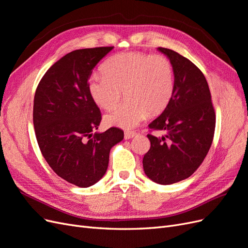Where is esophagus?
<instances>
[{
	"label": "esophagus",
	"instance_id": "obj_1",
	"mask_svg": "<svg viewBox=\"0 0 248 248\" xmlns=\"http://www.w3.org/2000/svg\"><path fill=\"white\" fill-rule=\"evenodd\" d=\"M138 133L137 132H133V131H126L124 133V138L125 140H129V139H132L134 137H137Z\"/></svg>",
	"mask_w": 248,
	"mask_h": 248
}]
</instances>
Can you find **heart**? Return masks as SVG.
<instances>
[{
	"label": "heart",
	"mask_w": 248,
	"mask_h": 248,
	"mask_svg": "<svg viewBox=\"0 0 248 248\" xmlns=\"http://www.w3.org/2000/svg\"><path fill=\"white\" fill-rule=\"evenodd\" d=\"M102 72L89 82V93L97 106L106 110L114 109L123 91L128 98L104 119L108 126L133 128L148 115L161 114L174 96V68L163 55L123 52L108 59Z\"/></svg>",
	"instance_id": "b5f03b06"
}]
</instances>
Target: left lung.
<instances>
[{
    "label": "left lung",
    "mask_w": 248,
    "mask_h": 248,
    "mask_svg": "<svg viewBox=\"0 0 248 248\" xmlns=\"http://www.w3.org/2000/svg\"><path fill=\"white\" fill-rule=\"evenodd\" d=\"M172 65L175 92L169 107L149 124L151 142L142 158L145 174L155 183L170 185L190 177L204 161L212 145L215 111L208 82L202 72L178 52L158 47Z\"/></svg>",
    "instance_id": "1"
}]
</instances>
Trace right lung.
<instances>
[{
    "label": "right lung",
    "mask_w": 248,
    "mask_h": 248,
    "mask_svg": "<svg viewBox=\"0 0 248 248\" xmlns=\"http://www.w3.org/2000/svg\"><path fill=\"white\" fill-rule=\"evenodd\" d=\"M112 48L67 54L46 72L34 97L33 123L44 159L59 177L84 188L104 176L110 149L124 138L117 127L93 133L101 112L89 93V78Z\"/></svg>",
    "instance_id": "1"
}]
</instances>
